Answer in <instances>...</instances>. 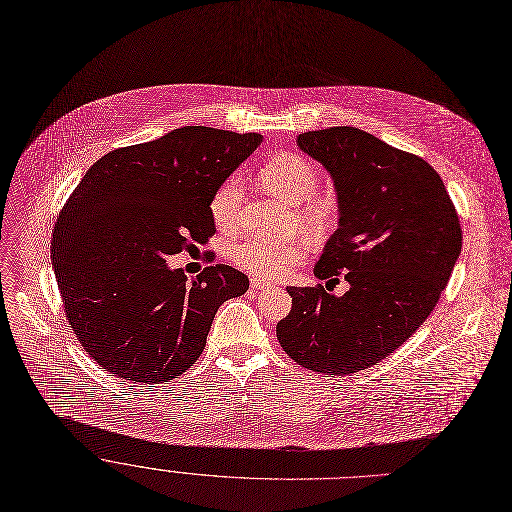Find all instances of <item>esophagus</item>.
Returning a JSON list of instances; mask_svg holds the SVG:
<instances>
[{
	"instance_id": "1",
	"label": "esophagus",
	"mask_w": 512,
	"mask_h": 512,
	"mask_svg": "<svg viewBox=\"0 0 512 512\" xmlns=\"http://www.w3.org/2000/svg\"><path fill=\"white\" fill-rule=\"evenodd\" d=\"M250 286H252V290H262V288H268L270 282L260 280V278H252V280H250Z\"/></svg>"
}]
</instances>
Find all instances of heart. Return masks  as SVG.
Returning <instances> with one entry per match:
<instances>
[{"instance_id":"heart-1","label":"heart","mask_w":512,"mask_h":512,"mask_svg":"<svg viewBox=\"0 0 512 512\" xmlns=\"http://www.w3.org/2000/svg\"><path fill=\"white\" fill-rule=\"evenodd\" d=\"M258 181L278 199L296 203L302 224L325 230L337 218V199L331 193L315 191L319 171L311 159L298 153H276L258 169ZM242 187L236 177H228L210 197V218L220 232H232L238 224ZM306 246L298 240L246 238L232 246V262L262 278H276L302 262Z\"/></svg>"}]
</instances>
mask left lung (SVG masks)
<instances>
[{"label": "left lung", "instance_id": "obj_1", "mask_svg": "<svg viewBox=\"0 0 512 512\" xmlns=\"http://www.w3.org/2000/svg\"><path fill=\"white\" fill-rule=\"evenodd\" d=\"M298 147L323 163L339 197V228L315 276L331 288L288 286L292 309L276 325L298 365L325 373L363 371L399 349L430 317L462 250L454 203L436 169L355 129L302 133Z\"/></svg>", "mask_w": 512, "mask_h": 512}]
</instances>
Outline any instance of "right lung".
<instances>
[{
	"instance_id": "add662e5",
	"label": "right lung",
	"mask_w": 512,
	"mask_h": 512,
	"mask_svg": "<svg viewBox=\"0 0 512 512\" xmlns=\"http://www.w3.org/2000/svg\"><path fill=\"white\" fill-rule=\"evenodd\" d=\"M260 143L181 127L100 157L70 193L50 256L66 319L102 369L139 385L175 379L206 347L220 304L248 290L232 266L187 282L165 258L216 234L210 197Z\"/></svg>"
}]
</instances>
